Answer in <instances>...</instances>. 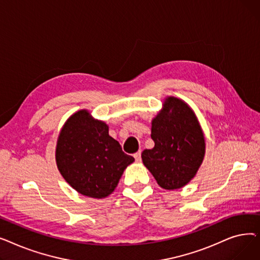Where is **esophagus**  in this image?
I'll return each mask as SVG.
<instances>
[{
    "label": "esophagus",
    "mask_w": 260,
    "mask_h": 260,
    "mask_svg": "<svg viewBox=\"0 0 260 260\" xmlns=\"http://www.w3.org/2000/svg\"><path fill=\"white\" fill-rule=\"evenodd\" d=\"M134 157H135L136 161L139 162V161L141 160V151H139V152H137L136 154H134Z\"/></svg>",
    "instance_id": "esophagus-1"
}]
</instances>
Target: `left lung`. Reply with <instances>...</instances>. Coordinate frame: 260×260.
Listing matches in <instances>:
<instances>
[{"instance_id": "obj_1", "label": "left lung", "mask_w": 260, "mask_h": 260, "mask_svg": "<svg viewBox=\"0 0 260 260\" xmlns=\"http://www.w3.org/2000/svg\"><path fill=\"white\" fill-rule=\"evenodd\" d=\"M152 149L141 154L143 165L165 189H177L192 180L200 168L206 140L198 119L184 101L168 97L152 121Z\"/></svg>"}]
</instances>
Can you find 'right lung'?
Returning a JSON list of instances; mask_svg holds the SVG:
<instances>
[{
    "label": "right lung",
    "instance_id": "add662e5",
    "mask_svg": "<svg viewBox=\"0 0 260 260\" xmlns=\"http://www.w3.org/2000/svg\"><path fill=\"white\" fill-rule=\"evenodd\" d=\"M56 161L63 178L77 192L101 199L114 192L123 172L135 159L108 135L105 122L94 120L82 109L63 125Z\"/></svg>",
    "mask_w": 260,
    "mask_h": 260
}]
</instances>
